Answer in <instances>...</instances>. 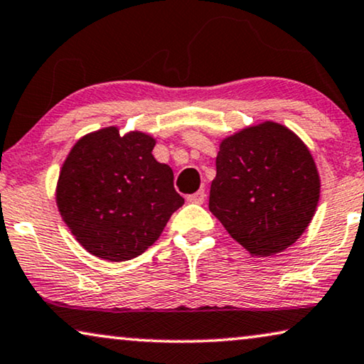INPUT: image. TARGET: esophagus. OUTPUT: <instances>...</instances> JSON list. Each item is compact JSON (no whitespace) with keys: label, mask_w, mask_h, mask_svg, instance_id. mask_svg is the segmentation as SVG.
I'll list each match as a JSON object with an SVG mask.
<instances>
[{"label":"esophagus","mask_w":364,"mask_h":364,"mask_svg":"<svg viewBox=\"0 0 364 364\" xmlns=\"http://www.w3.org/2000/svg\"><path fill=\"white\" fill-rule=\"evenodd\" d=\"M204 199H206V191H204V189H198L196 193L189 194L188 196V201L194 204H203Z\"/></svg>","instance_id":"34e87169"}]
</instances>
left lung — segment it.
<instances>
[{
    "label": "left lung",
    "mask_w": 364,
    "mask_h": 364,
    "mask_svg": "<svg viewBox=\"0 0 364 364\" xmlns=\"http://www.w3.org/2000/svg\"><path fill=\"white\" fill-rule=\"evenodd\" d=\"M318 199L314 156L285 125L245 127L219 145L209 211L250 255L269 257L294 244Z\"/></svg>",
    "instance_id": "obj_1"
}]
</instances>
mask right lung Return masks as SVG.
<instances>
[{"label": "right lung", "mask_w": 364, "mask_h": 364, "mask_svg": "<svg viewBox=\"0 0 364 364\" xmlns=\"http://www.w3.org/2000/svg\"><path fill=\"white\" fill-rule=\"evenodd\" d=\"M155 143L148 133L105 127L82 136L65 158L55 203L95 257L124 262L143 254L183 206L173 170L151 155Z\"/></svg>", "instance_id": "1"}]
</instances>
